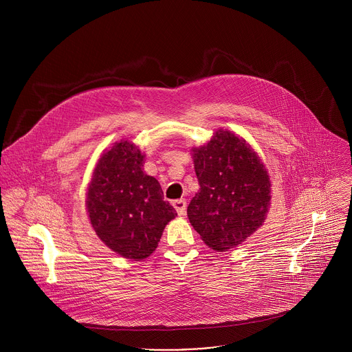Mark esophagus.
I'll use <instances>...</instances> for the list:
<instances>
[{"label":"esophagus","mask_w":352,"mask_h":352,"mask_svg":"<svg viewBox=\"0 0 352 352\" xmlns=\"http://www.w3.org/2000/svg\"><path fill=\"white\" fill-rule=\"evenodd\" d=\"M173 206H174V209L177 210V213L179 216H184L185 212H186V200L185 199H177L173 202Z\"/></svg>","instance_id":"34e87169"}]
</instances>
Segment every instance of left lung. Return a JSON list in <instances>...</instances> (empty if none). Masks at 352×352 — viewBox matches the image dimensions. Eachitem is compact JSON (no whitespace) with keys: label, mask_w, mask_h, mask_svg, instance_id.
I'll return each instance as SVG.
<instances>
[{"label":"left lung","mask_w":352,"mask_h":352,"mask_svg":"<svg viewBox=\"0 0 352 352\" xmlns=\"http://www.w3.org/2000/svg\"><path fill=\"white\" fill-rule=\"evenodd\" d=\"M200 185L188 206V219L214 250L243 242L265 221L270 205L266 168L250 146L228 131L193 150Z\"/></svg>","instance_id":"obj_1"}]
</instances>
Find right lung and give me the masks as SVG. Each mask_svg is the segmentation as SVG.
Returning a JSON list of instances; mask_svg holds the SVG:
<instances>
[{
    "mask_svg": "<svg viewBox=\"0 0 352 352\" xmlns=\"http://www.w3.org/2000/svg\"><path fill=\"white\" fill-rule=\"evenodd\" d=\"M143 157L132 143H116L98 160L86 200L98 238L135 261L153 254L166 224L177 216L159 181L143 173Z\"/></svg>",
    "mask_w": 352,
    "mask_h": 352,
    "instance_id": "obj_1",
    "label": "right lung"
}]
</instances>
